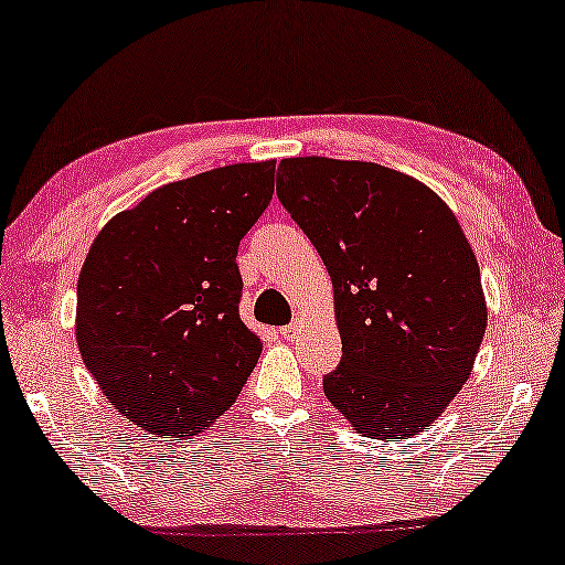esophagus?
<instances>
[{
  "instance_id": "esophagus-1",
  "label": "esophagus",
  "mask_w": 565,
  "mask_h": 565,
  "mask_svg": "<svg viewBox=\"0 0 565 565\" xmlns=\"http://www.w3.org/2000/svg\"><path fill=\"white\" fill-rule=\"evenodd\" d=\"M300 330H302V322L295 320V322H290V324H285V328H280V338L292 340V338H298Z\"/></svg>"
}]
</instances>
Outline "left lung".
Instances as JSON below:
<instances>
[{
  "label": "left lung",
  "instance_id": "obj_1",
  "mask_svg": "<svg viewBox=\"0 0 565 565\" xmlns=\"http://www.w3.org/2000/svg\"><path fill=\"white\" fill-rule=\"evenodd\" d=\"M275 191L332 277L342 360L324 397L370 437L429 427L487 330L477 255L449 205L392 168L320 156L280 161Z\"/></svg>",
  "mask_w": 565,
  "mask_h": 565
}]
</instances>
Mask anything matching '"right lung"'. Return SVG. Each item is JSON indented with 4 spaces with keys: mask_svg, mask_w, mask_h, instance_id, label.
Returning a JSON list of instances; mask_svg holds the SVG:
<instances>
[{
    "mask_svg": "<svg viewBox=\"0 0 565 565\" xmlns=\"http://www.w3.org/2000/svg\"><path fill=\"white\" fill-rule=\"evenodd\" d=\"M275 161L168 183L96 235L76 285L86 370L128 422L191 437L231 407L263 342L237 312L235 255L270 203Z\"/></svg>",
    "mask_w": 565,
    "mask_h": 565,
    "instance_id": "obj_1",
    "label": "right lung"
}]
</instances>
